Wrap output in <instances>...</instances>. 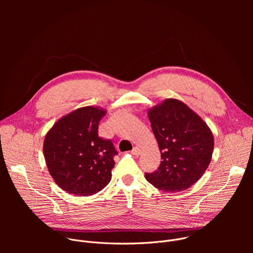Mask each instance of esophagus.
Returning <instances> with one entry per match:
<instances>
[{"label": "esophagus", "mask_w": 253, "mask_h": 253, "mask_svg": "<svg viewBox=\"0 0 253 253\" xmlns=\"http://www.w3.org/2000/svg\"><path fill=\"white\" fill-rule=\"evenodd\" d=\"M131 153H132L133 155H135V156H139L140 153H141V150H140V148H138V147H134V148L132 149Z\"/></svg>", "instance_id": "34e87169"}]
</instances>
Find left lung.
I'll list each match as a JSON object with an SVG mask.
<instances>
[{
	"label": "left lung",
	"instance_id": "obj_1",
	"mask_svg": "<svg viewBox=\"0 0 253 253\" xmlns=\"http://www.w3.org/2000/svg\"><path fill=\"white\" fill-rule=\"evenodd\" d=\"M161 153L159 168L145 173L164 192L186 190L202 177L213 153L214 138L203 119L182 101L169 98L147 112Z\"/></svg>",
	"mask_w": 253,
	"mask_h": 253
}]
</instances>
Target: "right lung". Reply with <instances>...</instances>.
<instances>
[{"mask_svg":"<svg viewBox=\"0 0 253 253\" xmlns=\"http://www.w3.org/2000/svg\"><path fill=\"white\" fill-rule=\"evenodd\" d=\"M106 110L81 107L60 118L47 132L43 152L48 170L64 191L93 195L109 184L117 154L113 143L98 136Z\"/></svg>","mask_w":253,"mask_h":253,"instance_id":"obj_1","label":"right lung"}]
</instances>
